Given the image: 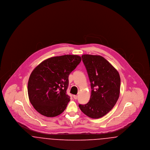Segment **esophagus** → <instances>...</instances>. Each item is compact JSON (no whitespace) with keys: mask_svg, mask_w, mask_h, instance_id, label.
I'll return each instance as SVG.
<instances>
[{"mask_svg":"<svg viewBox=\"0 0 150 150\" xmlns=\"http://www.w3.org/2000/svg\"><path fill=\"white\" fill-rule=\"evenodd\" d=\"M73 97H74V98L75 100H76V99L78 98V96H76V95H74Z\"/></svg>","mask_w":150,"mask_h":150,"instance_id":"1","label":"esophagus"}]
</instances>
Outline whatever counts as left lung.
Returning a JSON list of instances; mask_svg holds the SVG:
<instances>
[{
	"mask_svg": "<svg viewBox=\"0 0 150 150\" xmlns=\"http://www.w3.org/2000/svg\"><path fill=\"white\" fill-rule=\"evenodd\" d=\"M92 88L89 101L79 104L81 111L89 117L98 119L112 110L120 94V77L118 71L105 58L98 55L83 54Z\"/></svg>",
	"mask_w": 150,
	"mask_h": 150,
	"instance_id": "8db88e82",
	"label": "left lung"
}]
</instances>
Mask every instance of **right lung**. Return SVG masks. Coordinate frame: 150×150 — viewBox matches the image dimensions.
Segmentation results:
<instances>
[{"instance_id": "add662e5", "label": "right lung", "mask_w": 150, "mask_h": 150, "mask_svg": "<svg viewBox=\"0 0 150 150\" xmlns=\"http://www.w3.org/2000/svg\"><path fill=\"white\" fill-rule=\"evenodd\" d=\"M78 55L66 54L48 58L38 65L29 78V100L36 110L47 117L64 111L70 101L66 94L69 76L81 62Z\"/></svg>"}]
</instances>
